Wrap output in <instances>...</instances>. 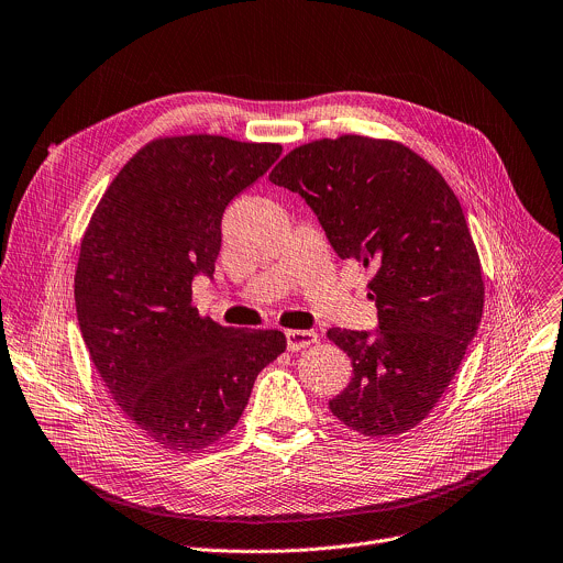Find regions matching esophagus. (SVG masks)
Returning <instances> with one entry per match:
<instances>
[{
  "instance_id": "esophagus-1",
  "label": "esophagus",
  "mask_w": 563,
  "mask_h": 563,
  "mask_svg": "<svg viewBox=\"0 0 563 563\" xmlns=\"http://www.w3.org/2000/svg\"><path fill=\"white\" fill-rule=\"evenodd\" d=\"M285 338H287V349L289 351H300L305 346H311L318 340V333L316 331L289 329V331H285Z\"/></svg>"
}]
</instances>
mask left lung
I'll use <instances>...</instances> for the list:
<instances>
[{
	"label": "left lung",
	"mask_w": 563,
	"mask_h": 563,
	"mask_svg": "<svg viewBox=\"0 0 563 563\" xmlns=\"http://www.w3.org/2000/svg\"><path fill=\"white\" fill-rule=\"evenodd\" d=\"M269 180L307 201L340 258L373 272L378 331H327L353 364L331 413L366 438L407 433L444 396L484 311L455 192L405 143L362 134L298 145Z\"/></svg>",
	"instance_id": "8db88e82"
}]
</instances>
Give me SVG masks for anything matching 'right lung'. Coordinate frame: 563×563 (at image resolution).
<instances>
[{"mask_svg":"<svg viewBox=\"0 0 563 563\" xmlns=\"http://www.w3.org/2000/svg\"><path fill=\"white\" fill-rule=\"evenodd\" d=\"M278 143L221 134L161 136L112 178L75 272L79 329L121 411L152 442L199 453L243 416L258 373L287 346L278 329L199 316L228 203L280 156Z\"/></svg>","mask_w":563,"mask_h":563,"instance_id":"1","label":"right lung"}]
</instances>
